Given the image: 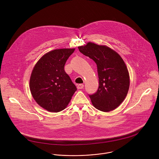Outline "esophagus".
Returning <instances> with one entry per match:
<instances>
[{
    "mask_svg": "<svg viewBox=\"0 0 159 159\" xmlns=\"http://www.w3.org/2000/svg\"><path fill=\"white\" fill-rule=\"evenodd\" d=\"M84 88V84H79L77 85V89H81Z\"/></svg>",
    "mask_w": 159,
    "mask_h": 159,
    "instance_id": "34e87169",
    "label": "esophagus"
}]
</instances>
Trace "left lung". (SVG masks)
I'll return each instance as SVG.
<instances>
[{"label": "left lung", "mask_w": 159, "mask_h": 159, "mask_svg": "<svg viewBox=\"0 0 159 159\" xmlns=\"http://www.w3.org/2000/svg\"><path fill=\"white\" fill-rule=\"evenodd\" d=\"M78 49L97 66L98 89L89 95L93 106L103 112L115 110L124 100L130 86L129 73L124 60L116 51L106 45L88 42L78 46Z\"/></svg>", "instance_id": "1"}]
</instances>
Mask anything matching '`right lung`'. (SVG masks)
Here are the masks:
<instances>
[{"label":"right lung","instance_id":"add662e5","mask_svg":"<svg viewBox=\"0 0 159 159\" xmlns=\"http://www.w3.org/2000/svg\"><path fill=\"white\" fill-rule=\"evenodd\" d=\"M75 48L56 49L45 54L31 73L29 88L37 103L49 112L67 108L77 90L64 70V66Z\"/></svg>","mask_w":159,"mask_h":159}]
</instances>
